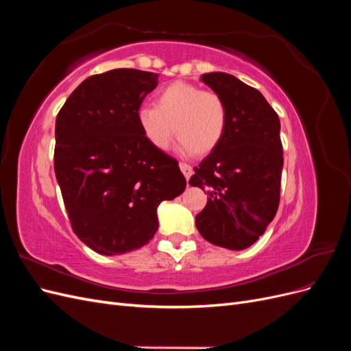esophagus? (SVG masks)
<instances>
[{"label":"esophagus","instance_id":"esophagus-1","mask_svg":"<svg viewBox=\"0 0 351 351\" xmlns=\"http://www.w3.org/2000/svg\"><path fill=\"white\" fill-rule=\"evenodd\" d=\"M180 169H182V173L184 174L186 180H189L190 177H192V174H193V168L190 167V165H187V164H184V162L180 164Z\"/></svg>","mask_w":351,"mask_h":351}]
</instances>
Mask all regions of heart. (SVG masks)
<instances>
[{"label": "heart", "instance_id": "1", "mask_svg": "<svg viewBox=\"0 0 351 351\" xmlns=\"http://www.w3.org/2000/svg\"><path fill=\"white\" fill-rule=\"evenodd\" d=\"M145 139L155 149L165 151L176 133L177 149L183 155H208L222 141L227 107L218 93L196 84L173 82L159 89L152 105L137 112Z\"/></svg>", "mask_w": 351, "mask_h": 351}]
</instances>
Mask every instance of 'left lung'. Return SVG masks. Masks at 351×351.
I'll return each instance as SVG.
<instances>
[{"mask_svg":"<svg viewBox=\"0 0 351 351\" xmlns=\"http://www.w3.org/2000/svg\"><path fill=\"white\" fill-rule=\"evenodd\" d=\"M200 80L226 102L227 125L219 145L189 180L208 192L196 228L215 246L243 250L263 234L278 209L280 119L258 89L228 73H205Z\"/></svg>","mask_w":351,"mask_h":351,"instance_id":"8db88e82","label":"left lung"}]
</instances>
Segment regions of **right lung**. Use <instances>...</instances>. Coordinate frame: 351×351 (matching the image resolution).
Here are the masks:
<instances>
[{
    "label": "right lung",
    "instance_id": "1",
    "mask_svg": "<svg viewBox=\"0 0 351 351\" xmlns=\"http://www.w3.org/2000/svg\"><path fill=\"white\" fill-rule=\"evenodd\" d=\"M158 74L115 69L83 80L56 121L54 169L71 228L105 256L139 249L158 230L156 209L186 189L174 158L137 123Z\"/></svg>",
    "mask_w": 351,
    "mask_h": 351
}]
</instances>
